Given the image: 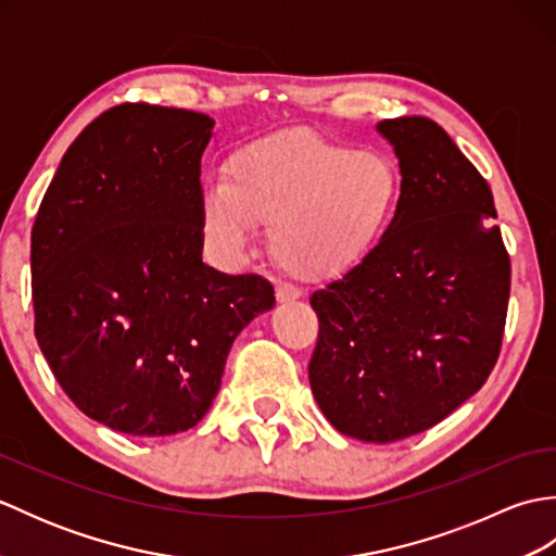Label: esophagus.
I'll return each instance as SVG.
<instances>
[{
    "mask_svg": "<svg viewBox=\"0 0 556 556\" xmlns=\"http://www.w3.org/2000/svg\"><path fill=\"white\" fill-rule=\"evenodd\" d=\"M275 296H277V303H293V301H299L303 293H301V289L291 287V285H277Z\"/></svg>",
    "mask_w": 556,
    "mask_h": 556,
    "instance_id": "esophagus-1",
    "label": "esophagus"
}]
</instances>
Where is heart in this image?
Segmentation results:
<instances>
[{
	"mask_svg": "<svg viewBox=\"0 0 556 556\" xmlns=\"http://www.w3.org/2000/svg\"><path fill=\"white\" fill-rule=\"evenodd\" d=\"M399 200L394 160L293 128L236 150L224 181L203 186L200 215L222 263H243L257 227H269V253L287 275L329 281L375 251Z\"/></svg>",
	"mask_w": 556,
	"mask_h": 556,
	"instance_id": "1",
	"label": "heart"
}]
</instances>
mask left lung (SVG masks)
<instances>
[{"mask_svg": "<svg viewBox=\"0 0 556 556\" xmlns=\"http://www.w3.org/2000/svg\"><path fill=\"white\" fill-rule=\"evenodd\" d=\"M401 200L375 251L311 296L317 406L361 442H396L446 418L497 363L511 263L488 181L425 116L377 124Z\"/></svg>", "mask_w": 556, "mask_h": 556, "instance_id": "obj_1", "label": "left lung"}]
</instances>
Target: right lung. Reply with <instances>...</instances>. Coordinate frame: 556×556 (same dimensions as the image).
I'll list each match as a JSON object with an SVG mask.
<instances>
[{
  "label": "right lung",
  "mask_w": 556,
  "mask_h": 556,
  "mask_svg": "<svg viewBox=\"0 0 556 556\" xmlns=\"http://www.w3.org/2000/svg\"><path fill=\"white\" fill-rule=\"evenodd\" d=\"M207 114L119 104L83 128L30 233L35 339L66 396L116 432L191 430L233 339L275 308L255 275L203 263Z\"/></svg>",
  "instance_id": "add662e5"
}]
</instances>
